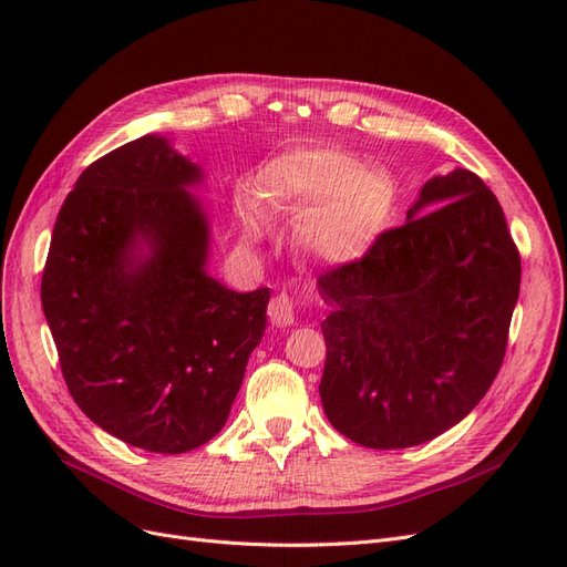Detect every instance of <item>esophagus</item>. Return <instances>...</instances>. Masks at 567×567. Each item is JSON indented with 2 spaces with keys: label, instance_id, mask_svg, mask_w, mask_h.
<instances>
[{
  "label": "esophagus",
  "instance_id": "esophagus-1",
  "mask_svg": "<svg viewBox=\"0 0 567 567\" xmlns=\"http://www.w3.org/2000/svg\"><path fill=\"white\" fill-rule=\"evenodd\" d=\"M269 319L274 326H279V329H286V326H290L296 321V307H293V300H290L286 293L281 296H274L269 307Z\"/></svg>",
  "mask_w": 567,
  "mask_h": 567
}]
</instances>
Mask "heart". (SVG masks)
Here are the masks:
<instances>
[{
  "label": "heart",
  "instance_id": "b5f03b06",
  "mask_svg": "<svg viewBox=\"0 0 567 567\" xmlns=\"http://www.w3.org/2000/svg\"><path fill=\"white\" fill-rule=\"evenodd\" d=\"M265 194L274 208L296 215L293 236L302 252L323 265L362 260L381 241L398 213V186L385 169L364 167L338 148H296L262 169ZM248 238L265 231L255 196H241Z\"/></svg>",
  "mask_w": 567,
  "mask_h": 567
}]
</instances>
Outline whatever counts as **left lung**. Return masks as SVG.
Here are the masks:
<instances>
[{
    "label": "left lung",
    "mask_w": 567,
    "mask_h": 567,
    "mask_svg": "<svg viewBox=\"0 0 567 567\" xmlns=\"http://www.w3.org/2000/svg\"><path fill=\"white\" fill-rule=\"evenodd\" d=\"M317 286L331 305L321 321L326 416L362 447L404 450L466 419L494 383L520 255L499 200L456 167L423 184L402 227Z\"/></svg>",
    "instance_id": "8db88e82"
}]
</instances>
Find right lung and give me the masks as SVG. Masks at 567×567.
<instances>
[{"label": "right lung", "instance_id": "add662e5", "mask_svg": "<svg viewBox=\"0 0 567 567\" xmlns=\"http://www.w3.org/2000/svg\"><path fill=\"white\" fill-rule=\"evenodd\" d=\"M203 169L146 134L92 163L61 205L42 310L75 404L132 447L184 454L227 423L269 288L236 293L205 265Z\"/></svg>", "mask_w": 567, "mask_h": 567}]
</instances>
